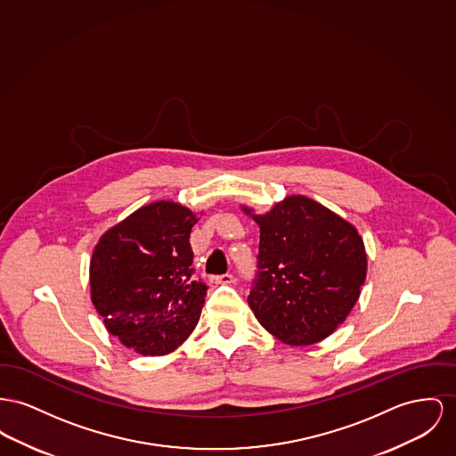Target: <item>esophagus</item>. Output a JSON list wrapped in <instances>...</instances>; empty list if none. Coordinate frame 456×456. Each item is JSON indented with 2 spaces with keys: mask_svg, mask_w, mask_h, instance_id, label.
Here are the masks:
<instances>
[{
  "mask_svg": "<svg viewBox=\"0 0 456 456\" xmlns=\"http://www.w3.org/2000/svg\"><path fill=\"white\" fill-rule=\"evenodd\" d=\"M211 281L216 285H230V283H233V274H217V276L211 278Z\"/></svg>",
  "mask_w": 456,
  "mask_h": 456,
  "instance_id": "obj_1",
  "label": "esophagus"
}]
</instances>
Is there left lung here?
<instances>
[{"label":"left lung","instance_id":"1","mask_svg":"<svg viewBox=\"0 0 456 456\" xmlns=\"http://www.w3.org/2000/svg\"><path fill=\"white\" fill-rule=\"evenodd\" d=\"M252 219L261 235L247 301L257 322L290 346L323 340L362 294L363 239L351 223L303 195L287 197Z\"/></svg>","mask_w":456,"mask_h":456}]
</instances>
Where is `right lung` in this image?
Instances as JSON below:
<instances>
[{"instance_id":"obj_1","label":"right lung","mask_w":456,"mask_h":456,"mask_svg":"<svg viewBox=\"0 0 456 456\" xmlns=\"http://www.w3.org/2000/svg\"><path fill=\"white\" fill-rule=\"evenodd\" d=\"M195 214L159 200L127 216L96 243L92 301L105 329L129 349L162 356L193 332L208 285L193 276Z\"/></svg>"}]
</instances>
